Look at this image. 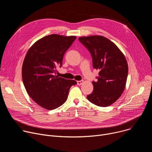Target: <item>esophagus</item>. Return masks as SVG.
I'll return each mask as SVG.
<instances>
[{
    "label": "esophagus",
    "instance_id": "34e87169",
    "mask_svg": "<svg viewBox=\"0 0 152 152\" xmlns=\"http://www.w3.org/2000/svg\"><path fill=\"white\" fill-rule=\"evenodd\" d=\"M83 83V80L77 81V84L78 85H82Z\"/></svg>",
    "mask_w": 152,
    "mask_h": 152
}]
</instances>
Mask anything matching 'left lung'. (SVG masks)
I'll return each mask as SVG.
<instances>
[{"mask_svg": "<svg viewBox=\"0 0 152 152\" xmlns=\"http://www.w3.org/2000/svg\"><path fill=\"white\" fill-rule=\"evenodd\" d=\"M79 41L90 52L94 69L99 70L93 92L87 96L92 103L106 107L121 96L126 83L128 65L121 50L106 37L100 35L82 37Z\"/></svg>", "mask_w": 152, "mask_h": 152, "instance_id": "1", "label": "left lung"}]
</instances>
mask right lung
I'll use <instances>...</instances> for the list:
<instances>
[{
  "label": "right lung",
  "instance_id": "right-lung-1",
  "mask_svg": "<svg viewBox=\"0 0 152 152\" xmlns=\"http://www.w3.org/2000/svg\"><path fill=\"white\" fill-rule=\"evenodd\" d=\"M76 37L52 34L31 47L22 66V79L28 95L40 106L52 110L64 104L69 90L77 83L56 75L61 67L64 53Z\"/></svg>",
  "mask_w": 152,
  "mask_h": 152
}]
</instances>
